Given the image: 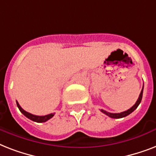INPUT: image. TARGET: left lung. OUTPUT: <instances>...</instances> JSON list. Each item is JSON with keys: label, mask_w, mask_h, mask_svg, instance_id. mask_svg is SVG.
Wrapping results in <instances>:
<instances>
[{"label": "left lung", "mask_w": 156, "mask_h": 156, "mask_svg": "<svg viewBox=\"0 0 156 156\" xmlns=\"http://www.w3.org/2000/svg\"><path fill=\"white\" fill-rule=\"evenodd\" d=\"M143 89H142V90H141L140 95H139V97H138V100H137V102L135 103V104H134L133 107H131L130 108L128 109L127 111L122 112H120V113H111V112H108L104 111V110H103V109H101L100 111L102 112L103 113L105 114V115H107V116H108L109 117H111V118L117 119V118H122V117H125V116L129 115L131 112H133L134 111V110H135L137 108H138V106L141 103L142 98H143Z\"/></svg>", "instance_id": "obj_1"}]
</instances>
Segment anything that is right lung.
<instances>
[{"instance_id": "add662e5", "label": "right lung", "mask_w": 156, "mask_h": 156, "mask_svg": "<svg viewBox=\"0 0 156 156\" xmlns=\"http://www.w3.org/2000/svg\"><path fill=\"white\" fill-rule=\"evenodd\" d=\"M17 103V106L18 108H19L20 112L22 113L25 116H27V118H29L30 120L33 121H35V122H45V121H48L49 119H51L52 116H54V113H51V114H48V115H45V116H35V115H33V114L30 113V112H26L25 110H23L21 106L19 105V104L18 103V101H16Z\"/></svg>"}]
</instances>
